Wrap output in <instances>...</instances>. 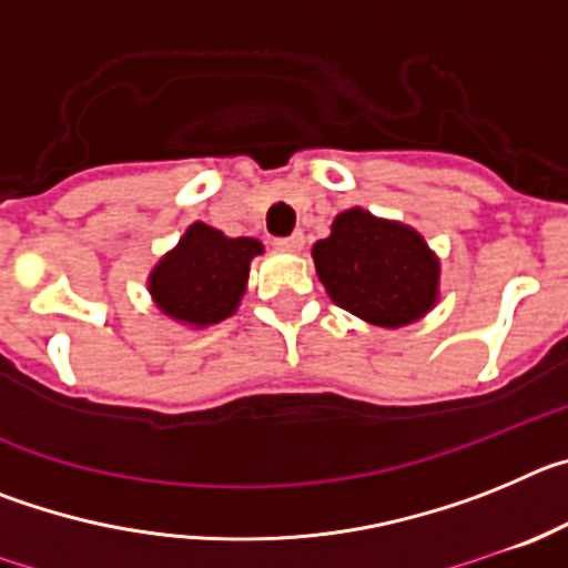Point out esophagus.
Wrapping results in <instances>:
<instances>
[{
    "instance_id": "obj_1",
    "label": "esophagus",
    "mask_w": 568,
    "mask_h": 568,
    "mask_svg": "<svg viewBox=\"0 0 568 568\" xmlns=\"http://www.w3.org/2000/svg\"><path fill=\"white\" fill-rule=\"evenodd\" d=\"M275 247L287 250V253H298V250L304 247V235L293 233V235H287V239H275Z\"/></svg>"
}]
</instances>
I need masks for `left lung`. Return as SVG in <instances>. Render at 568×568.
Listing matches in <instances>:
<instances>
[{
    "label": "left lung",
    "instance_id": "1",
    "mask_svg": "<svg viewBox=\"0 0 568 568\" xmlns=\"http://www.w3.org/2000/svg\"><path fill=\"white\" fill-rule=\"evenodd\" d=\"M315 273L329 298L375 327H404L438 301L440 261L418 230L353 207L315 241Z\"/></svg>",
    "mask_w": 568,
    "mask_h": 568
}]
</instances>
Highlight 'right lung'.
<instances>
[{"label": "right lung", "instance_id": "add662e5", "mask_svg": "<svg viewBox=\"0 0 568 568\" xmlns=\"http://www.w3.org/2000/svg\"><path fill=\"white\" fill-rule=\"evenodd\" d=\"M264 253L255 239H227L204 222L190 224L182 241L148 278L155 307L190 327H210L239 310L250 261Z\"/></svg>", "mask_w": 568, "mask_h": 568}]
</instances>
